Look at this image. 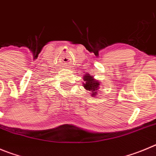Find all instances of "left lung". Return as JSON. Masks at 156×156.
<instances>
[{"label": "left lung", "mask_w": 156, "mask_h": 156, "mask_svg": "<svg viewBox=\"0 0 156 156\" xmlns=\"http://www.w3.org/2000/svg\"><path fill=\"white\" fill-rule=\"evenodd\" d=\"M83 79L85 81V83H83L84 88L88 91H90L91 93L92 97L97 94V90L99 89L100 82L97 80L94 79L93 76L90 75L89 74H87L83 77Z\"/></svg>", "instance_id": "obj_1"}]
</instances>
